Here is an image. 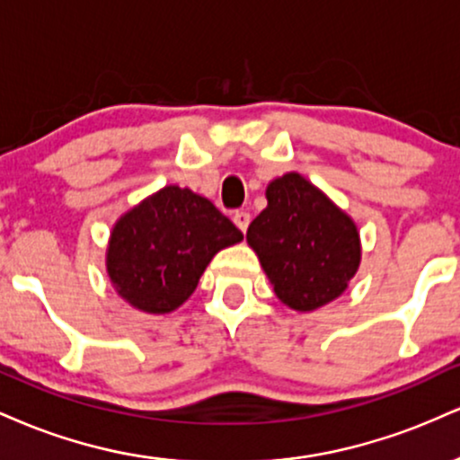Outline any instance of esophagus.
I'll list each match as a JSON object with an SVG mask.
<instances>
[{
	"label": "esophagus",
	"instance_id": "1",
	"mask_svg": "<svg viewBox=\"0 0 460 460\" xmlns=\"http://www.w3.org/2000/svg\"><path fill=\"white\" fill-rule=\"evenodd\" d=\"M234 223L237 225V229H242L246 234L248 223H251V214L244 212V209H240V212L234 214Z\"/></svg>",
	"mask_w": 460,
	"mask_h": 460
}]
</instances>
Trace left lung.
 <instances>
[{
    "label": "left lung",
    "mask_w": 460,
    "mask_h": 460,
    "mask_svg": "<svg viewBox=\"0 0 460 460\" xmlns=\"http://www.w3.org/2000/svg\"><path fill=\"white\" fill-rule=\"evenodd\" d=\"M266 197L268 208L248 225L246 240L274 294L296 311L331 303L361 260L355 223L296 172L274 179Z\"/></svg>",
    "instance_id": "1"
}]
</instances>
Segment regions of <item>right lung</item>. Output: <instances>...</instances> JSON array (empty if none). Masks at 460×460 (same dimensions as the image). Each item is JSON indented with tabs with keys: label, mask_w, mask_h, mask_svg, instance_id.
Masks as SVG:
<instances>
[{
	"label": "right lung",
	"mask_w": 460,
	"mask_h": 460,
	"mask_svg": "<svg viewBox=\"0 0 460 460\" xmlns=\"http://www.w3.org/2000/svg\"><path fill=\"white\" fill-rule=\"evenodd\" d=\"M242 237L208 199L188 188L168 186L116 223L108 274L134 307L168 314L197 289L216 252Z\"/></svg>",
	"instance_id": "right-lung-1"
}]
</instances>
